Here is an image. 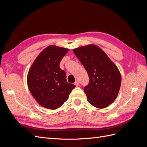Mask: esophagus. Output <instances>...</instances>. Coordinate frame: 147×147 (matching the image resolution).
Returning a JSON list of instances; mask_svg holds the SVG:
<instances>
[{
	"instance_id": "obj_1",
	"label": "esophagus",
	"mask_w": 147,
	"mask_h": 147,
	"mask_svg": "<svg viewBox=\"0 0 147 147\" xmlns=\"http://www.w3.org/2000/svg\"><path fill=\"white\" fill-rule=\"evenodd\" d=\"M74 84L76 86H79L80 85V82H78V81H76L75 82V83H74Z\"/></svg>"
}]
</instances>
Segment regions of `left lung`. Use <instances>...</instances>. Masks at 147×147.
<instances>
[{
	"mask_svg": "<svg viewBox=\"0 0 147 147\" xmlns=\"http://www.w3.org/2000/svg\"><path fill=\"white\" fill-rule=\"evenodd\" d=\"M85 68L90 82L84 91L89 103L98 109L112 104L118 94L121 76L117 66L102 49L93 44L74 49Z\"/></svg>",
	"mask_w": 147,
	"mask_h": 147,
	"instance_id": "1",
	"label": "left lung"
}]
</instances>
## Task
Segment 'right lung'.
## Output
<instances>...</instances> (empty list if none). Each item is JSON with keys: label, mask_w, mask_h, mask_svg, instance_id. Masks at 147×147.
<instances>
[{"label": "right lung", "mask_w": 147, "mask_h": 147, "mask_svg": "<svg viewBox=\"0 0 147 147\" xmlns=\"http://www.w3.org/2000/svg\"><path fill=\"white\" fill-rule=\"evenodd\" d=\"M69 50L50 45L40 53L28 72L29 90L38 104L46 109L55 110L63 105L75 87L67 83L65 71L59 63Z\"/></svg>", "instance_id": "right-lung-1"}]
</instances>
